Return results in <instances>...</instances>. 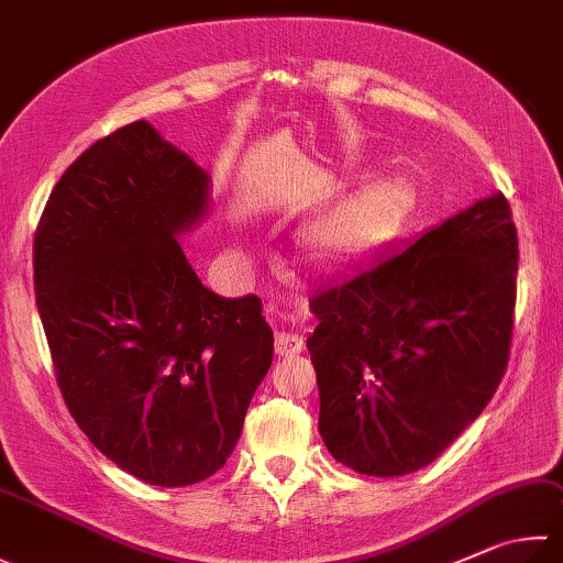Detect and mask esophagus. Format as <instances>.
Segmentation results:
<instances>
[{"mask_svg":"<svg viewBox=\"0 0 563 563\" xmlns=\"http://www.w3.org/2000/svg\"><path fill=\"white\" fill-rule=\"evenodd\" d=\"M303 347V341L299 338V333H289V331H279L277 338H274V350H277L279 357H291L299 355Z\"/></svg>","mask_w":563,"mask_h":563,"instance_id":"esophagus-1","label":"esophagus"}]
</instances>
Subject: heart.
I'll return each instance as SVG.
<instances>
[{
    "label": "heart",
    "instance_id": "obj_1",
    "mask_svg": "<svg viewBox=\"0 0 563 563\" xmlns=\"http://www.w3.org/2000/svg\"><path fill=\"white\" fill-rule=\"evenodd\" d=\"M409 186L401 176H375L301 232V247L318 264L353 260L375 247L405 213Z\"/></svg>",
    "mask_w": 563,
    "mask_h": 563
}]
</instances>
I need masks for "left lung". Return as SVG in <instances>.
Instances as JSON below:
<instances>
[{
    "mask_svg": "<svg viewBox=\"0 0 563 563\" xmlns=\"http://www.w3.org/2000/svg\"><path fill=\"white\" fill-rule=\"evenodd\" d=\"M517 260L493 194L313 296L318 431L338 463L413 473L478 419L507 367Z\"/></svg>",
    "mask_w": 563,
    "mask_h": 563,
    "instance_id": "1",
    "label": "left lung"
}]
</instances>
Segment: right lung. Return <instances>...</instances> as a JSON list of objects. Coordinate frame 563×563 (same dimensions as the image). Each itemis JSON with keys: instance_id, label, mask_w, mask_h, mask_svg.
<instances>
[{"instance_id": "1", "label": "right lung", "mask_w": 563, "mask_h": 563, "mask_svg": "<svg viewBox=\"0 0 563 563\" xmlns=\"http://www.w3.org/2000/svg\"><path fill=\"white\" fill-rule=\"evenodd\" d=\"M208 210L206 168L140 120L66 168L34 238L68 411L102 455L158 487L225 465L274 355L257 296H218L186 260L178 240Z\"/></svg>"}]
</instances>
